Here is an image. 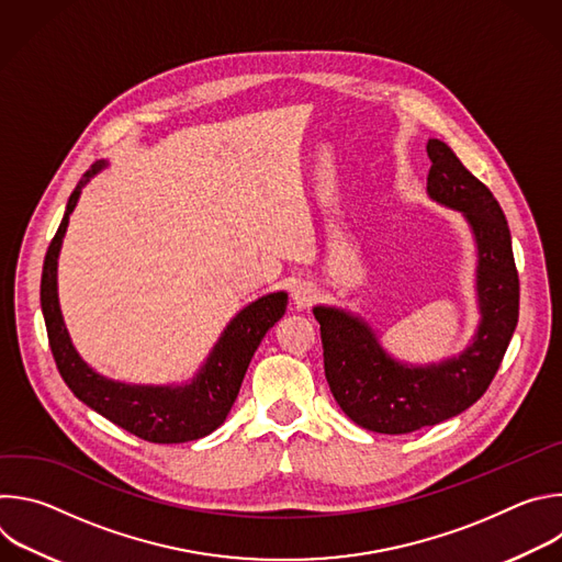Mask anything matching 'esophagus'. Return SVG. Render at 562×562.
<instances>
[{"label": "esophagus", "mask_w": 562, "mask_h": 562, "mask_svg": "<svg viewBox=\"0 0 562 562\" xmlns=\"http://www.w3.org/2000/svg\"><path fill=\"white\" fill-rule=\"evenodd\" d=\"M291 297H293V304L297 306V308H304V306H308L315 297H317V289H315V284L313 282H297L295 286H293V293H291Z\"/></svg>", "instance_id": "obj_1"}]
</instances>
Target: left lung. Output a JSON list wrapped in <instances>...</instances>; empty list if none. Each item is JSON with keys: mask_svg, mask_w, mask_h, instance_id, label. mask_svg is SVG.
<instances>
[{"mask_svg": "<svg viewBox=\"0 0 562 562\" xmlns=\"http://www.w3.org/2000/svg\"><path fill=\"white\" fill-rule=\"evenodd\" d=\"M427 155L429 198L464 215L477 247L480 323L467 349L438 364H407L384 351L360 315L313 306L336 403L356 425L375 434H412L469 409L492 384L518 325L520 284L498 200L445 142L429 139Z\"/></svg>", "mask_w": 562, "mask_h": 562, "instance_id": "left-lung-1", "label": "left lung"}]
</instances>
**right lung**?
Returning <instances> with one entry per match:
<instances>
[{
	"label": "right lung",
	"mask_w": 562,
	"mask_h": 562,
	"mask_svg": "<svg viewBox=\"0 0 562 562\" xmlns=\"http://www.w3.org/2000/svg\"><path fill=\"white\" fill-rule=\"evenodd\" d=\"M104 167L106 162H95L77 182L44 258L40 300L55 364L87 407L142 440L173 445L204 438L226 420L256 349L286 311V293L262 295L239 311L189 384H126L93 371L75 351L64 325L57 300V258L79 193Z\"/></svg>",
	"instance_id": "obj_1"
}]
</instances>
